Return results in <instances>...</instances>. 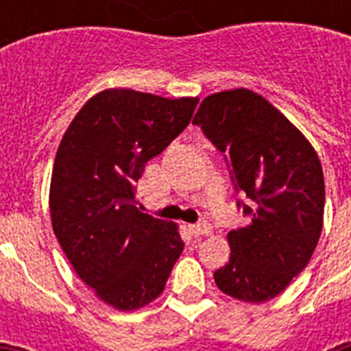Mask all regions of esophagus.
Returning <instances> with one entry per match:
<instances>
[{"mask_svg": "<svg viewBox=\"0 0 351 351\" xmlns=\"http://www.w3.org/2000/svg\"><path fill=\"white\" fill-rule=\"evenodd\" d=\"M187 230L191 231L193 234H197V237H208V234H211V231H213L208 222H200V224L187 226Z\"/></svg>", "mask_w": 351, "mask_h": 351, "instance_id": "esophagus-1", "label": "esophagus"}]
</instances>
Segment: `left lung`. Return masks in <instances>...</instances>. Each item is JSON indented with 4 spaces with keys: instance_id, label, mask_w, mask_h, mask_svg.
Wrapping results in <instances>:
<instances>
[{
    "instance_id": "obj_1",
    "label": "left lung",
    "mask_w": 351,
    "mask_h": 351,
    "mask_svg": "<svg viewBox=\"0 0 351 351\" xmlns=\"http://www.w3.org/2000/svg\"><path fill=\"white\" fill-rule=\"evenodd\" d=\"M193 123L226 153L237 191L253 202H239L251 222L228 233L230 262L215 271V282L244 302L273 299L308 266L321 239V160L277 107L250 89L204 98Z\"/></svg>"
}]
</instances>
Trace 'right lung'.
I'll use <instances>...</instances> for the list:
<instances>
[{"label": "right lung", "mask_w": 351, "mask_h": 351, "mask_svg": "<svg viewBox=\"0 0 351 351\" xmlns=\"http://www.w3.org/2000/svg\"><path fill=\"white\" fill-rule=\"evenodd\" d=\"M197 104L106 89L80 109L58 147L52 230L78 277L120 311L153 302L184 250L175 222L138 208L134 184L186 129Z\"/></svg>", "instance_id": "obj_1"}]
</instances>
